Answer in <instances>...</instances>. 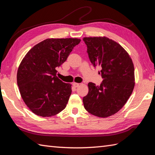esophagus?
I'll list each match as a JSON object with an SVG mask.
<instances>
[{
	"label": "esophagus",
	"mask_w": 155,
	"mask_h": 155,
	"mask_svg": "<svg viewBox=\"0 0 155 155\" xmlns=\"http://www.w3.org/2000/svg\"><path fill=\"white\" fill-rule=\"evenodd\" d=\"M72 85H73L74 87L77 88V87H79L80 84H79V83H74L73 84H72Z\"/></svg>",
	"instance_id": "1"
}]
</instances>
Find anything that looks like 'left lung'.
Instances as JSON below:
<instances>
[{
	"label": "left lung",
	"instance_id": "obj_1",
	"mask_svg": "<svg viewBox=\"0 0 155 155\" xmlns=\"http://www.w3.org/2000/svg\"><path fill=\"white\" fill-rule=\"evenodd\" d=\"M91 63L100 67V86L88 84L84 107L94 116L106 118L123 107L134 87V68L128 52L117 42L106 37H84Z\"/></svg>",
	"mask_w": 155,
	"mask_h": 155
}]
</instances>
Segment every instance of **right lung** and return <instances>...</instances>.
<instances>
[{
	"mask_svg": "<svg viewBox=\"0 0 155 155\" xmlns=\"http://www.w3.org/2000/svg\"><path fill=\"white\" fill-rule=\"evenodd\" d=\"M79 38H47L35 45L23 58L17 71L22 100L32 113L49 117L64 110L71 84L57 77L56 68L64 63Z\"/></svg>",
	"mask_w": 155,
	"mask_h": 155,
	"instance_id": "right-lung-1",
	"label": "right lung"
}]
</instances>
